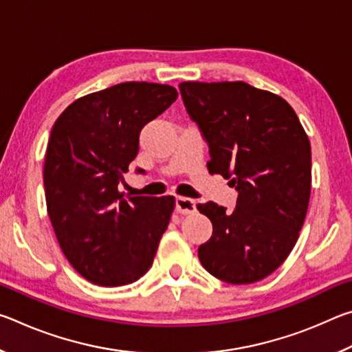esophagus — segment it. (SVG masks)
<instances>
[{
    "instance_id": "34e87169",
    "label": "esophagus",
    "mask_w": 352,
    "mask_h": 352,
    "mask_svg": "<svg viewBox=\"0 0 352 352\" xmlns=\"http://www.w3.org/2000/svg\"><path fill=\"white\" fill-rule=\"evenodd\" d=\"M175 208L177 212L183 214V216H189V214L195 212V200L188 197H177L175 199Z\"/></svg>"
}]
</instances>
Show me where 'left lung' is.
Returning <instances> with one entry per match:
<instances>
[{
  "instance_id": "left-lung-1",
  "label": "left lung",
  "mask_w": 352,
  "mask_h": 352,
  "mask_svg": "<svg viewBox=\"0 0 352 352\" xmlns=\"http://www.w3.org/2000/svg\"><path fill=\"white\" fill-rule=\"evenodd\" d=\"M189 116L210 144V174L239 190L233 212L214 201L197 210L212 223L199 247L220 281L252 284L272 275L300 237L311 199V142L295 110L245 82H182Z\"/></svg>"
}]
</instances>
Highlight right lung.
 Segmentation results:
<instances>
[{
	"label": "right lung",
	"instance_id": "1",
	"mask_svg": "<svg viewBox=\"0 0 352 352\" xmlns=\"http://www.w3.org/2000/svg\"><path fill=\"white\" fill-rule=\"evenodd\" d=\"M177 96L163 83H118L76 99L52 126L43 168L47 216L87 281L118 287L152 267L175 199L127 200L118 184L138 153L141 129Z\"/></svg>",
	"mask_w": 352,
	"mask_h": 352
}]
</instances>
